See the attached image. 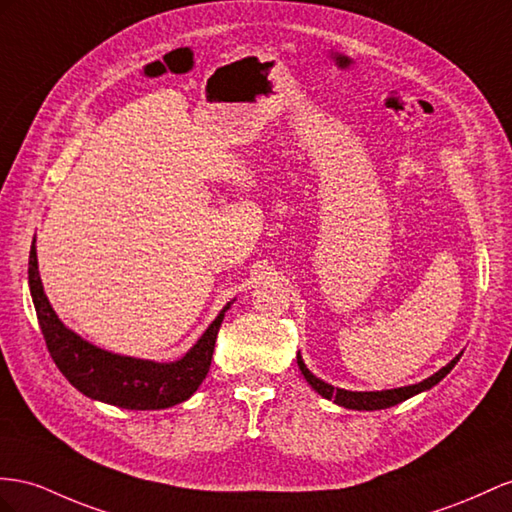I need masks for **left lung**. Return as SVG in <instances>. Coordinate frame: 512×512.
Listing matches in <instances>:
<instances>
[{
    "mask_svg": "<svg viewBox=\"0 0 512 512\" xmlns=\"http://www.w3.org/2000/svg\"><path fill=\"white\" fill-rule=\"evenodd\" d=\"M461 359L458 355L456 359H452L445 368H441L437 374H432L426 381L417 383V385H409V387H400V389H387V391H346V389H337L329 383L320 381V378L313 376L307 365L303 363L298 355V368L303 372V376L307 378V383L316 389L320 396H324L326 400H335L339 406H346V409H355V411H378V409H389L393 404H400L402 400L415 396L419 391H426L430 387H435L441 378H445V374H450V370Z\"/></svg>",
    "mask_w": 512,
    "mask_h": 512,
    "instance_id": "8db88e82",
    "label": "left lung"
}]
</instances>
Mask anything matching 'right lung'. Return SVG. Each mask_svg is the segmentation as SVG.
I'll use <instances>...</instances> for the list:
<instances>
[{
  "label": "right lung",
  "mask_w": 512,
  "mask_h": 512,
  "mask_svg": "<svg viewBox=\"0 0 512 512\" xmlns=\"http://www.w3.org/2000/svg\"><path fill=\"white\" fill-rule=\"evenodd\" d=\"M28 279L36 318L58 370L84 396L131 411L168 409V406L188 400L199 389L209 372V363H212L222 318L231 307L229 303L218 313V318L209 324V329L190 348V352H186V357L175 363H155L112 355V352L88 344L80 335L69 331L58 320L43 292L34 244L30 251Z\"/></svg>",
  "instance_id": "add662e5"
}]
</instances>
